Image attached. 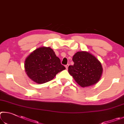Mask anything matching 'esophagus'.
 Listing matches in <instances>:
<instances>
[{
  "label": "esophagus",
  "instance_id": "esophagus-1",
  "mask_svg": "<svg viewBox=\"0 0 124 124\" xmlns=\"http://www.w3.org/2000/svg\"><path fill=\"white\" fill-rule=\"evenodd\" d=\"M69 64H67V65H65V68H66V69H68V67H69Z\"/></svg>",
  "mask_w": 124,
  "mask_h": 124
}]
</instances>
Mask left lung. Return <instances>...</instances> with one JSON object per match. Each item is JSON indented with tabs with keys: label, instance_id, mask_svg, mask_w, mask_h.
I'll list each match as a JSON object with an SVG mask.
<instances>
[{
	"label": "left lung",
	"instance_id": "left-lung-1",
	"mask_svg": "<svg viewBox=\"0 0 124 124\" xmlns=\"http://www.w3.org/2000/svg\"><path fill=\"white\" fill-rule=\"evenodd\" d=\"M72 60L74 64L69 66V73L80 86L86 87L99 81L103 69L95 56L85 51L77 52Z\"/></svg>",
	"mask_w": 124,
	"mask_h": 124
}]
</instances>
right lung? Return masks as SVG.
<instances>
[{
    "mask_svg": "<svg viewBox=\"0 0 124 124\" xmlns=\"http://www.w3.org/2000/svg\"><path fill=\"white\" fill-rule=\"evenodd\" d=\"M24 68L28 76L38 84L51 81L66 69L49 47L38 48L31 52L26 58Z\"/></svg>",
    "mask_w": 124,
    "mask_h": 124,
    "instance_id": "obj_1",
    "label": "right lung"
}]
</instances>
